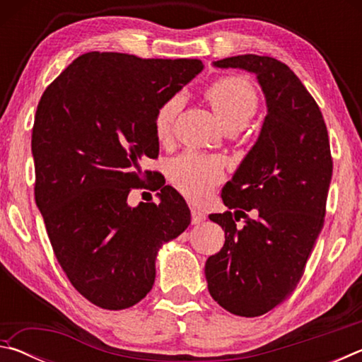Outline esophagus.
Returning a JSON list of instances; mask_svg holds the SVG:
<instances>
[{"mask_svg":"<svg viewBox=\"0 0 362 362\" xmlns=\"http://www.w3.org/2000/svg\"><path fill=\"white\" fill-rule=\"evenodd\" d=\"M204 220H206V214L201 209H198V207H192V222L194 225H199L203 223Z\"/></svg>","mask_w":362,"mask_h":362,"instance_id":"34e87169","label":"esophagus"}]
</instances>
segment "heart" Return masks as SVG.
<instances>
[{"mask_svg": "<svg viewBox=\"0 0 362 362\" xmlns=\"http://www.w3.org/2000/svg\"><path fill=\"white\" fill-rule=\"evenodd\" d=\"M206 97L226 131L244 129L259 107V97L252 86L238 76H225L214 81L207 86ZM182 103L180 95H173L159 105L155 115V134L159 142H166L173 134ZM168 177L185 198L203 201L222 179V168L216 159L187 151L169 163Z\"/></svg>", "mask_w": 362, "mask_h": 362, "instance_id": "obj_1", "label": "heart"}]
</instances>
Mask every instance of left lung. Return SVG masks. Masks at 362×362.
Masks as SVG:
<instances>
[{
  "label": "left lung",
  "instance_id": "8db88e82",
  "mask_svg": "<svg viewBox=\"0 0 362 362\" xmlns=\"http://www.w3.org/2000/svg\"><path fill=\"white\" fill-rule=\"evenodd\" d=\"M212 65L252 73L267 102L259 139L222 189L235 212L209 216L223 228L225 244L204 268L222 308L255 317L296 289L322 230L332 179L327 127L313 97L279 60L244 54ZM252 209L257 217L249 219ZM241 216L247 220L238 229Z\"/></svg>",
  "mask_w": 362,
  "mask_h": 362
}]
</instances>
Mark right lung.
Listing matches in <instances>:
<instances>
[{"label": "right lung", "instance_id": "1", "mask_svg": "<svg viewBox=\"0 0 362 362\" xmlns=\"http://www.w3.org/2000/svg\"><path fill=\"white\" fill-rule=\"evenodd\" d=\"M203 69L196 59L88 52L41 95L32 134L36 206L70 283L100 308L139 303L155 284L159 249L189 225L173 187L161 188L158 204L132 207L127 194L144 183L140 161L158 156L159 105Z\"/></svg>", "mask_w": 362, "mask_h": 362}]
</instances>
